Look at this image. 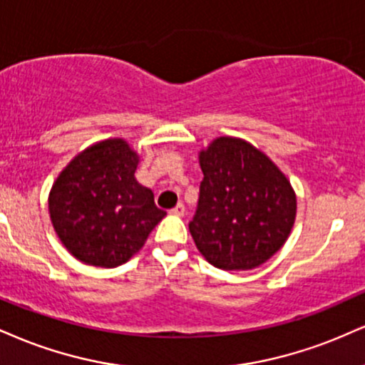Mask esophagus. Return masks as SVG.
<instances>
[{
	"label": "esophagus",
	"instance_id": "esophagus-1",
	"mask_svg": "<svg viewBox=\"0 0 365 365\" xmlns=\"http://www.w3.org/2000/svg\"><path fill=\"white\" fill-rule=\"evenodd\" d=\"M170 212H171V214H173V216H178V217H182V216H183V214H185V205H183V204H182V202H178V204H177V205H175V207H173V209H171V210H170Z\"/></svg>",
	"mask_w": 365,
	"mask_h": 365
}]
</instances>
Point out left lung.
<instances>
[{
	"label": "left lung",
	"instance_id": "8db88e82",
	"mask_svg": "<svg viewBox=\"0 0 365 365\" xmlns=\"http://www.w3.org/2000/svg\"><path fill=\"white\" fill-rule=\"evenodd\" d=\"M199 202L188 222L195 247L210 265L250 270L289 238L296 195L285 175L243 139L219 138L200 151Z\"/></svg>",
	"mask_w": 365,
	"mask_h": 365
}]
</instances>
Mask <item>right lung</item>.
I'll return each mask as SVG.
<instances>
[{
  "label": "right lung",
  "mask_w": 365,
  "mask_h": 365,
  "mask_svg": "<svg viewBox=\"0 0 365 365\" xmlns=\"http://www.w3.org/2000/svg\"><path fill=\"white\" fill-rule=\"evenodd\" d=\"M138 163L124 139H107L80 153L57 177L51 221L78 260L103 269L122 265L166 216L134 178Z\"/></svg>",
  "instance_id": "right-lung-1"
}]
</instances>
